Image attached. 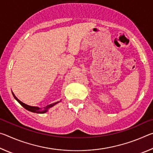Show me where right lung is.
I'll use <instances>...</instances> for the list:
<instances>
[{"instance_id": "1", "label": "right lung", "mask_w": 153, "mask_h": 153, "mask_svg": "<svg viewBox=\"0 0 153 153\" xmlns=\"http://www.w3.org/2000/svg\"><path fill=\"white\" fill-rule=\"evenodd\" d=\"M12 94H13V97L15 98V99L17 101L19 102V104L22 105L23 107H24L25 109H27V111H31V112L36 113H45L47 112L49 108H51V107H53V106H55V105L57 104V103H59V102H61V100H60V101H57V102H56L52 103V104L46 106V107H33V106H30V105H28L25 104V103H24L23 102L21 101V100H19L16 97H15V95L14 94V93L13 92H12Z\"/></svg>"}]
</instances>
